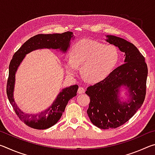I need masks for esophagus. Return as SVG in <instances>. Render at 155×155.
Returning <instances> with one entry per match:
<instances>
[{"label": "esophagus", "mask_w": 155, "mask_h": 155, "mask_svg": "<svg viewBox=\"0 0 155 155\" xmlns=\"http://www.w3.org/2000/svg\"><path fill=\"white\" fill-rule=\"evenodd\" d=\"M85 89H84L83 87H78V94H83V93H85Z\"/></svg>", "instance_id": "34e87169"}]
</instances>
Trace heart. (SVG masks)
Masks as SVG:
<instances>
[{
	"instance_id": "1",
	"label": "heart",
	"mask_w": 155,
	"mask_h": 155,
	"mask_svg": "<svg viewBox=\"0 0 155 155\" xmlns=\"http://www.w3.org/2000/svg\"><path fill=\"white\" fill-rule=\"evenodd\" d=\"M119 52L114 45L82 40L75 44L71 49L70 57L65 60V68L70 75L81 72L89 82L96 83L106 78L116 65Z\"/></svg>"
}]
</instances>
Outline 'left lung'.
Listing matches in <instances>:
<instances>
[{
    "label": "left lung",
    "instance_id": "obj_1",
    "mask_svg": "<svg viewBox=\"0 0 155 155\" xmlns=\"http://www.w3.org/2000/svg\"><path fill=\"white\" fill-rule=\"evenodd\" d=\"M107 41L124 53V64L115 68L100 82L88 87L90 102L87 111L94 125L103 129L116 128L128 121L142 105L146 96L148 68L137 47L124 39L107 35ZM121 86L130 92L128 102H121Z\"/></svg>",
    "mask_w": 155,
    "mask_h": 155
}]
</instances>
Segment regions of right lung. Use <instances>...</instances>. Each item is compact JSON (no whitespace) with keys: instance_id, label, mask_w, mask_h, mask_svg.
<instances>
[{"instance_id":"obj_1","label":"right lung","mask_w":155,"mask_h":155,"mask_svg":"<svg viewBox=\"0 0 155 155\" xmlns=\"http://www.w3.org/2000/svg\"><path fill=\"white\" fill-rule=\"evenodd\" d=\"M72 37L73 33L70 31L63 33L38 34L28 39L13 56L9 67V77L7 83V97L18 117L28 127L44 130L55 124L61 118L68 101L77 95L78 86L74 85L62 90L52 105L44 111L37 114H25L17 107L14 99L15 74L18 68L26 54L37 49H59L65 52L69 48Z\"/></svg>"}]
</instances>
